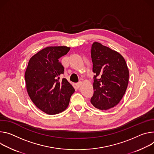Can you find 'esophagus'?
Returning a JSON list of instances; mask_svg holds the SVG:
<instances>
[{"mask_svg": "<svg viewBox=\"0 0 154 154\" xmlns=\"http://www.w3.org/2000/svg\"><path fill=\"white\" fill-rule=\"evenodd\" d=\"M81 84H82V82H79L76 84V87L77 88H79L81 87Z\"/></svg>", "mask_w": 154, "mask_h": 154, "instance_id": "1", "label": "esophagus"}]
</instances>
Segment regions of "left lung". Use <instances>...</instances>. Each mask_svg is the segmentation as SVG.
<instances>
[{
    "label": "left lung",
    "instance_id": "obj_1",
    "mask_svg": "<svg viewBox=\"0 0 154 154\" xmlns=\"http://www.w3.org/2000/svg\"><path fill=\"white\" fill-rule=\"evenodd\" d=\"M94 95L91 103L97 109L108 110L116 106L127 90L129 71L121 54L94 42L91 48Z\"/></svg>",
    "mask_w": 154,
    "mask_h": 154
}]
</instances>
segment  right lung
<instances>
[{
  "mask_svg": "<svg viewBox=\"0 0 154 154\" xmlns=\"http://www.w3.org/2000/svg\"><path fill=\"white\" fill-rule=\"evenodd\" d=\"M70 49L66 46L46 47L29 61L24 76L27 93L35 105L48 114L65 110L75 92L70 82L59 77L64 68L59 59Z\"/></svg>",
  "mask_w": 154,
  "mask_h": 154,
  "instance_id": "right-lung-1",
  "label": "right lung"
}]
</instances>
